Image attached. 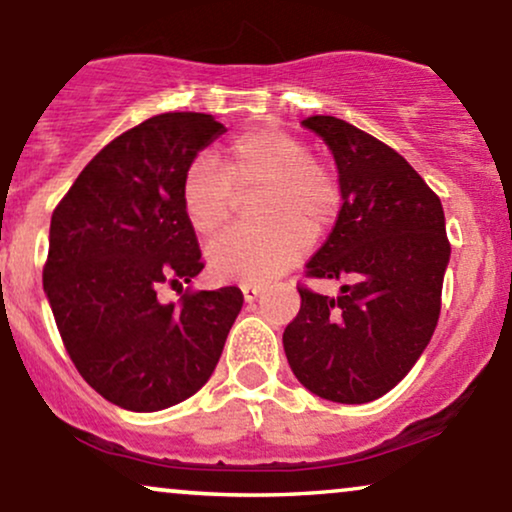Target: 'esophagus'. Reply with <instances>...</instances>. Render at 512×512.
I'll list each match as a JSON object with an SVG mask.
<instances>
[{"label":"esophagus","mask_w":512,"mask_h":512,"mask_svg":"<svg viewBox=\"0 0 512 512\" xmlns=\"http://www.w3.org/2000/svg\"><path fill=\"white\" fill-rule=\"evenodd\" d=\"M240 289H243V296H245V301H255L257 296H260L262 293V286L260 284H252V281H245L243 286H240Z\"/></svg>","instance_id":"esophagus-1"}]
</instances>
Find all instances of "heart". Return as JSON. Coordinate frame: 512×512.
Segmentation results:
<instances>
[{"instance_id": "1", "label": "heart", "mask_w": 512, "mask_h": 512, "mask_svg": "<svg viewBox=\"0 0 512 512\" xmlns=\"http://www.w3.org/2000/svg\"><path fill=\"white\" fill-rule=\"evenodd\" d=\"M252 226L226 231L209 245V269L228 281H267L301 260L342 209V182L327 161L289 129L264 125L233 137L221 168L207 158L187 166L180 204L192 231L211 238L231 221L238 195L255 192Z\"/></svg>"}]
</instances>
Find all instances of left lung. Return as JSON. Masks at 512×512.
<instances>
[{
    "mask_svg": "<svg viewBox=\"0 0 512 512\" xmlns=\"http://www.w3.org/2000/svg\"><path fill=\"white\" fill-rule=\"evenodd\" d=\"M303 125L332 149L342 209L305 264L308 279H339L337 298L298 284L301 310L284 351L317 397L363 404L390 392L431 342L450 240L440 199L392 146L332 115Z\"/></svg>",
    "mask_w": 512,
    "mask_h": 512,
    "instance_id": "left-lung-1",
    "label": "left lung"
}]
</instances>
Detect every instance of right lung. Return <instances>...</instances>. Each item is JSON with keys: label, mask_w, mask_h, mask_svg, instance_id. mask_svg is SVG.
Listing matches in <instances>:
<instances>
[{"label": "right lung", "mask_w": 512, "mask_h": 512, "mask_svg": "<svg viewBox=\"0 0 512 512\" xmlns=\"http://www.w3.org/2000/svg\"><path fill=\"white\" fill-rule=\"evenodd\" d=\"M223 132L204 113H163L105 144L50 221L43 286L81 378L129 411L192 397L214 373L243 291H192L204 269L180 204L197 151ZM173 288L178 304L157 293Z\"/></svg>", "instance_id": "right-lung-1"}]
</instances>
